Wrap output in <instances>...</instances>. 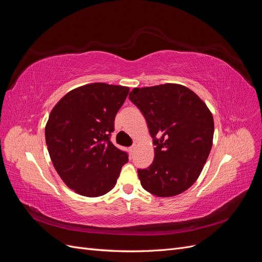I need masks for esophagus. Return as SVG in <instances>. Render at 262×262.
Wrapping results in <instances>:
<instances>
[{
    "mask_svg": "<svg viewBox=\"0 0 262 262\" xmlns=\"http://www.w3.org/2000/svg\"><path fill=\"white\" fill-rule=\"evenodd\" d=\"M134 149H136V145H132L131 147H129V150H130V154H133Z\"/></svg>",
    "mask_w": 262,
    "mask_h": 262,
    "instance_id": "esophagus-1",
    "label": "esophagus"
}]
</instances>
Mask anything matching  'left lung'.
Wrapping results in <instances>:
<instances>
[{
    "instance_id": "8db88e82",
    "label": "left lung",
    "mask_w": 262,
    "mask_h": 262,
    "mask_svg": "<svg viewBox=\"0 0 262 262\" xmlns=\"http://www.w3.org/2000/svg\"><path fill=\"white\" fill-rule=\"evenodd\" d=\"M130 100L143 114L153 138L154 161L138 169L141 185L157 196L180 194L203 169L213 144V116L188 87L163 84L133 89Z\"/></svg>"
}]
</instances>
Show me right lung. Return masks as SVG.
Instances as JSON below:
<instances>
[{
  "instance_id": "add662e5",
  "label": "right lung",
  "mask_w": 262,
  "mask_h": 262,
  "mask_svg": "<svg viewBox=\"0 0 262 262\" xmlns=\"http://www.w3.org/2000/svg\"><path fill=\"white\" fill-rule=\"evenodd\" d=\"M129 87L87 84L69 92L51 110L45 134L48 152L63 182L85 196L112 190L128 154L110 141L115 117Z\"/></svg>"
}]
</instances>
